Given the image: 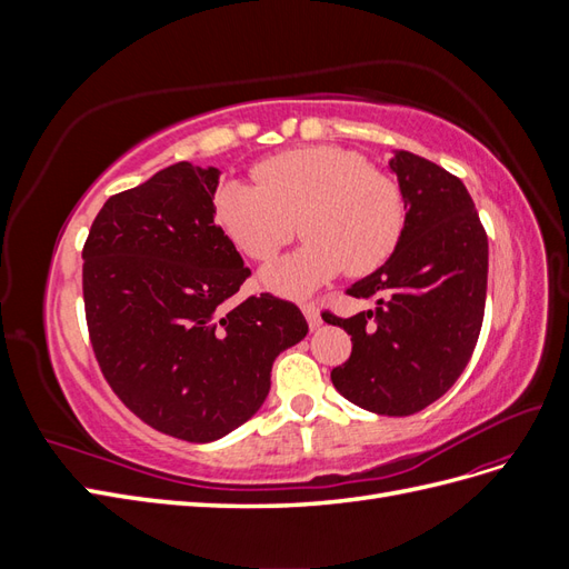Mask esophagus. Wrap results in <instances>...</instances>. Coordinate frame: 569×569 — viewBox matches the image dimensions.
<instances>
[{
	"mask_svg": "<svg viewBox=\"0 0 569 569\" xmlns=\"http://www.w3.org/2000/svg\"><path fill=\"white\" fill-rule=\"evenodd\" d=\"M301 311H303L308 325H311V330H318V327L322 325V318H320V311H318V303H316V301H303V303H301Z\"/></svg>",
	"mask_w": 569,
	"mask_h": 569,
	"instance_id": "obj_1",
	"label": "esophagus"
}]
</instances>
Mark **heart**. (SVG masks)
I'll use <instances>...</instances> for the list:
<instances>
[{
    "label": "heart",
    "instance_id": "obj_1",
    "mask_svg": "<svg viewBox=\"0 0 569 569\" xmlns=\"http://www.w3.org/2000/svg\"><path fill=\"white\" fill-rule=\"evenodd\" d=\"M256 184L222 182L213 216L230 242L253 261H268L295 237L303 244L261 270V282L301 297L349 274H368L393 253L403 232L401 189L356 151L313 144L282 151L253 168Z\"/></svg>",
    "mask_w": 569,
    "mask_h": 569
}]
</instances>
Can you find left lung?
<instances>
[{"label": "left lung", "mask_w": 569, "mask_h": 569, "mask_svg": "<svg viewBox=\"0 0 569 569\" xmlns=\"http://www.w3.org/2000/svg\"><path fill=\"white\" fill-rule=\"evenodd\" d=\"M403 232L385 266L347 291L375 301L353 318L330 316L353 349L332 370L335 389L377 416H412L449 391L468 366L485 320L489 242L465 184L449 170L393 151Z\"/></svg>", "instance_id": "left-lung-1"}]
</instances>
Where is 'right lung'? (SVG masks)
<instances>
[{"instance_id":"right-lung-1","label":"right lung","mask_w":569,"mask_h":569,"mask_svg":"<svg viewBox=\"0 0 569 569\" xmlns=\"http://www.w3.org/2000/svg\"><path fill=\"white\" fill-rule=\"evenodd\" d=\"M218 168L168 166L113 194L82 249V297L107 382L137 418L184 441L244 425L274 358L308 322L272 295L228 303L251 270L216 226Z\"/></svg>"}]
</instances>
